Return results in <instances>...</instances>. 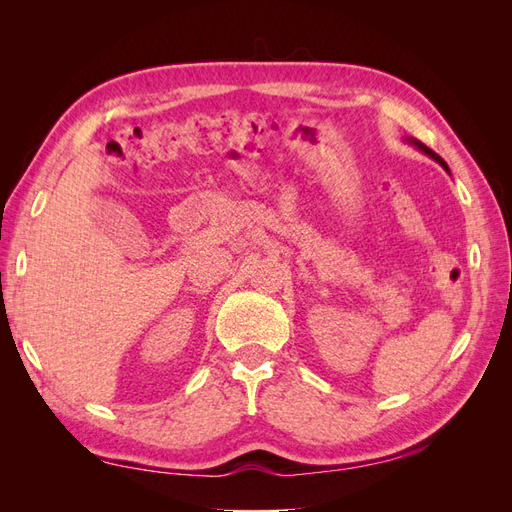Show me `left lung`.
<instances>
[{
  "instance_id": "obj_1",
  "label": "left lung",
  "mask_w": 512,
  "mask_h": 512,
  "mask_svg": "<svg viewBox=\"0 0 512 512\" xmlns=\"http://www.w3.org/2000/svg\"><path fill=\"white\" fill-rule=\"evenodd\" d=\"M414 145H416V147H418V149H423V151H425V153H427V156H431V158H433V160H436V162H438V164H442V166H444V170H448V166H446V162H444V160H442V158H440V156H438V153H436V151H431V149H429V147H425V145H423V143H418V141H414Z\"/></svg>"
}]
</instances>
